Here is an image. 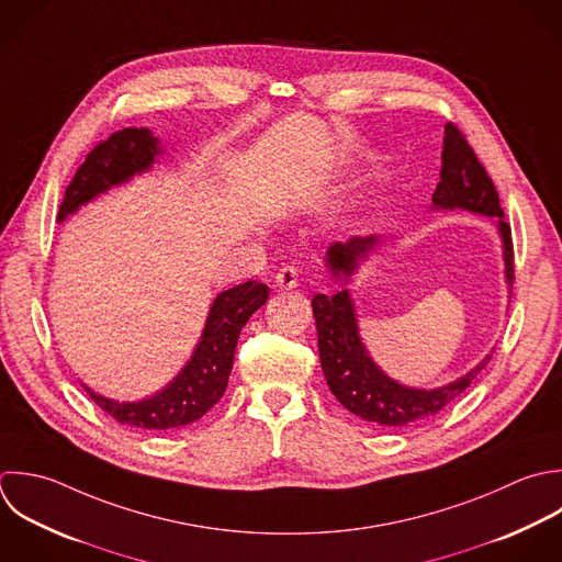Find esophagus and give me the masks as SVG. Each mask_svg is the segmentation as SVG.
Listing matches in <instances>:
<instances>
[{
  "mask_svg": "<svg viewBox=\"0 0 562 562\" xmlns=\"http://www.w3.org/2000/svg\"><path fill=\"white\" fill-rule=\"evenodd\" d=\"M297 282H300V278H297V269H295V267H291V265L282 267V269L276 273V286H278V289H282V291H291V289H295V286H297Z\"/></svg>",
  "mask_w": 562,
  "mask_h": 562,
  "instance_id": "obj_1",
  "label": "esophagus"
}]
</instances>
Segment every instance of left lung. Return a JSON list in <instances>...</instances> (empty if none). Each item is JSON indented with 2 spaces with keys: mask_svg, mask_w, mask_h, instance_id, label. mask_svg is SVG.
Returning a JSON list of instances; mask_svg holds the SVG:
<instances>
[{
  "mask_svg": "<svg viewBox=\"0 0 562 562\" xmlns=\"http://www.w3.org/2000/svg\"><path fill=\"white\" fill-rule=\"evenodd\" d=\"M434 210H467L495 218L504 245L506 282L513 291L515 251L510 225L504 221V210L493 179L480 164L464 133L453 122L445 126L442 170L440 183L434 192ZM379 243L381 238L376 234L333 243L326 251V267L335 278L348 282L359 262L366 260ZM313 315L317 324L319 361L330 392L348 412L379 427L405 429L434 418L440 409L451 405L491 361V355H486V359L469 374L436 390L407 387L390 379L370 359L359 335L355 304L348 289L335 295L317 293L313 297Z\"/></svg>",
  "mask_w": 562,
  "mask_h": 562,
  "instance_id": "8db88e82",
  "label": "left lung"
}]
</instances>
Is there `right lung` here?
I'll return each mask as SVG.
<instances>
[{
	"mask_svg": "<svg viewBox=\"0 0 562 562\" xmlns=\"http://www.w3.org/2000/svg\"><path fill=\"white\" fill-rule=\"evenodd\" d=\"M159 153V139L148 128H122L100 142L67 186L58 221H65L113 186L146 172ZM267 297L269 286L256 280L218 293L190 361L155 396L137 403H117L91 392L87 385H82L85 392L102 412L126 427L161 431L199 420L221 401L232 374L238 335Z\"/></svg>",
	"mask_w": 562,
	"mask_h": 562,
	"instance_id": "obj_1",
	"label": "right lung"
}]
</instances>
